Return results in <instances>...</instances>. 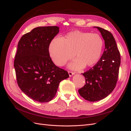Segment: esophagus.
<instances>
[{
    "instance_id": "34e87169",
    "label": "esophagus",
    "mask_w": 131,
    "mask_h": 131,
    "mask_svg": "<svg viewBox=\"0 0 131 131\" xmlns=\"http://www.w3.org/2000/svg\"><path fill=\"white\" fill-rule=\"evenodd\" d=\"M68 73H69V75L70 77H72L73 75H74L75 73L73 72H71V71H68Z\"/></svg>"
}]
</instances>
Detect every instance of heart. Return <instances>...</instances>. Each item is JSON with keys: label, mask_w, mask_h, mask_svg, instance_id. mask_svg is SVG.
Wrapping results in <instances>:
<instances>
[{"label": "heart", "mask_w": 131, "mask_h": 131, "mask_svg": "<svg viewBox=\"0 0 131 131\" xmlns=\"http://www.w3.org/2000/svg\"><path fill=\"white\" fill-rule=\"evenodd\" d=\"M103 47V41L100 35L76 30L68 33L61 39H52L49 51L53 63L59 66L64 65L74 54L77 59L70 67L79 69L84 66L88 68L96 64L100 58Z\"/></svg>", "instance_id": "obj_1"}]
</instances>
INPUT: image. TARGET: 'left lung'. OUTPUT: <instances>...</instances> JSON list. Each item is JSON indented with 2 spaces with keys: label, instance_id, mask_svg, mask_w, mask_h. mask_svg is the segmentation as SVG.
<instances>
[{
  "label": "left lung",
  "instance_id": "1",
  "mask_svg": "<svg viewBox=\"0 0 131 131\" xmlns=\"http://www.w3.org/2000/svg\"><path fill=\"white\" fill-rule=\"evenodd\" d=\"M104 40L105 50L92 68L82 73L85 85L78 90L80 96L90 102L103 100L114 90L119 73L121 57L115 40L110 31L96 27Z\"/></svg>",
  "mask_w": 131,
  "mask_h": 131
}]
</instances>
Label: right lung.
Here are the masks:
<instances>
[{"label": "right lung", "mask_w": 131, "mask_h": 131, "mask_svg": "<svg viewBox=\"0 0 131 131\" xmlns=\"http://www.w3.org/2000/svg\"><path fill=\"white\" fill-rule=\"evenodd\" d=\"M58 33L57 26L36 27L18 43L14 60L17 84L27 96L40 103L52 100L60 82L69 77L50 56L49 45Z\"/></svg>", "instance_id": "add662e5"}]
</instances>
